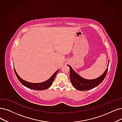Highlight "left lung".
<instances>
[{"label": "left lung", "instance_id": "8db88e82", "mask_svg": "<svg viewBox=\"0 0 122 122\" xmlns=\"http://www.w3.org/2000/svg\"><path fill=\"white\" fill-rule=\"evenodd\" d=\"M68 66L70 67V76L72 85L75 89L79 91H87L99 85L105 79L108 70L107 68L104 74L100 77L94 80H90L83 79L76 74L70 65Z\"/></svg>", "mask_w": 122, "mask_h": 122}]
</instances>
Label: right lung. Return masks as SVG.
<instances>
[{"label":"right lung","instance_id":"1","mask_svg":"<svg viewBox=\"0 0 122 122\" xmlns=\"http://www.w3.org/2000/svg\"><path fill=\"white\" fill-rule=\"evenodd\" d=\"M14 72L15 73V75L17 77V79L21 83L25 86L28 87V88H30L32 90H38V91H42V90H46L51 86L52 85L53 80H54L55 78L56 77V75L58 72L59 70H57L54 74H53L51 77L50 78V79H48L47 81L41 82V83H31V82H29L27 81H25L23 80L19 76L17 75L16 73L15 69H14Z\"/></svg>","mask_w":122,"mask_h":122}]
</instances>
